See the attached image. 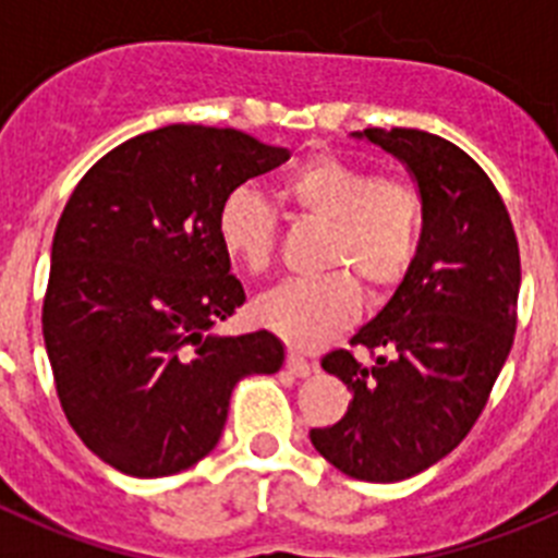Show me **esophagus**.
Instances as JSON below:
<instances>
[{
	"instance_id": "34e87169",
	"label": "esophagus",
	"mask_w": 558,
	"mask_h": 558,
	"mask_svg": "<svg viewBox=\"0 0 558 558\" xmlns=\"http://www.w3.org/2000/svg\"><path fill=\"white\" fill-rule=\"evenodd\" d=\"M284 366H288V372L293 374V377H310V374H315V363H310L307 357H302L299 352H290L288 360H284Z\"/></svg>"
}]
</instances>
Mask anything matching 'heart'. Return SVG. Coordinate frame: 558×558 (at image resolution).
<instances>
[{
  "instance_id": "b5f03b06",
  "label": "heart",
  "mask_w": 558,
  "mask_h": 558,
  "mask_svg": "<svg viewBox=\"0 0 558 558\" xmlns=\"http://www.w3.org/2000/svg\"><path fill=\"white\" fill-rule=\"evenodd\" d=\"M295 218L327 226L318 279H299L254 304L256 322L293 347H315L347 329L360 310V290L386 299L413 268L425 229V195L411 179L377 175L340 156H315L279 186ZM218 240L251 274L270 268L279 220L251 186H236L218 209Z\"/></svg>"
}]
</instances>
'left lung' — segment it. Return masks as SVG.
<instances>
[{
    "mask_svg": "<svg viewBox=\"0 0 558 558\" xmlns=\"http://www.w3.org/2000/svg\"><path fill=\"white\" fill-rule=\"evenodd\" d=\"M357 136L393 153L425 195L416 263L349 347L324 354L352 405L310 441L343 475L393 483L461 445L483 413L517 329L520 245L509 209L472 156L416 128ZM373 354L372 367L353 347Z\"/></svg>",
    "mask_w": 558,
    "mask_h": 558,
    "instance_id": "obj_1",
    "label": "left lung"
}]
</instances>
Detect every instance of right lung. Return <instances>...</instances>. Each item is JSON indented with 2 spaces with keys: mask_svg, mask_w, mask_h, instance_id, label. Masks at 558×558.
<instances>
[{
  "mask_svg": "<svg viewBox=\"0 0 558 558\" xmlns=\"http://www.w3.org/2000/svg\"><path fill=\"white\" fill-rule=\"evenodd\" d=\"M288 159L234 128L167 125L108 150L63 206L44 343L69 425L113 470H190L220 441L236 383L282 368L276 335L211 327L245 302L220 204Z\"/></svg>",
  "mask_w": 558,
  "mask_h": 558,
  "instance_id": "obj_1",
  "label": "right lung"
}]
</instances>
